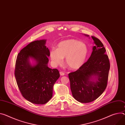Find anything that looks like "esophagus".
Returning a JSON list of instances; mask_svg holds the SVG:
<instances>
[{
  "label": "esophagus",
  "mask_w": 125,
  "mask_h": 125,
  "mask_svg": "<svg viewBox=\"0 0 125 125\" xmlns=\"http://www.w3.org/2000/svg\"><path fill=\"white\" fill-rule=\"evenodd\" d=\"M60 74L61 76H64L65 75V73L64 72H60Z\"/></svg>",
  "instance_id": "34e87169"
}]
</instances>
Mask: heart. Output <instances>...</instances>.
<instances>
[{
  "label": "heart",
  "mask_w": 125,
  "mask_h": 125,
  "mask_svg": "<svg viewBox=\"0 0 125 125\" xmlns=\"http://www.w3.org/2000/svg\"><path fill=\"white\" fill-rule=\"evenodd\" d=\"M88 54L87 45L76 39L62 41L57 45V48H52L49 52L52 64L61 65L65 57V63L70 69L77 70L84 64Z\"/></svg>",
  "instance_id": "obj_1"
}]
</instances>
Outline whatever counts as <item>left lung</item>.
<instances>
[{"label": "left lung", "instance_id": "1", "mask_svg": "<svg viewBox=\"0 0 125 125\" xmlns=\"http://www.w3.org/2000/svg\"><path fill=\"white\" fill-rule=\"evenodd\" d=\"M92 38L95 46L90 58L78 70L68 74L72 96L83 103L95 100L104 92L110 67L103 43L95 37Z\"/></svg>", "mask_w": 125, "mask_h": 125}]
</instances>
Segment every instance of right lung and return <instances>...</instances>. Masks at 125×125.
<instances>
[{
    "instance_id": "obj_1",
    "label": "right lung",
    "mask_w": 125,
    "mask_h": 125,
    "mask_svg": "<svg viewBox=\"0 0 125 125\" xmlns=\"http://www.w3.org/2000/svg\"><path fill=\"white\" fill-rule=\"evenodd\" d=\"M46 40L28 44L18 54L15 77L23 97L35 104H44L53 95V87L60 77L57 69L48 66L49 50Z\"/></svg>"
}]
</instances>
